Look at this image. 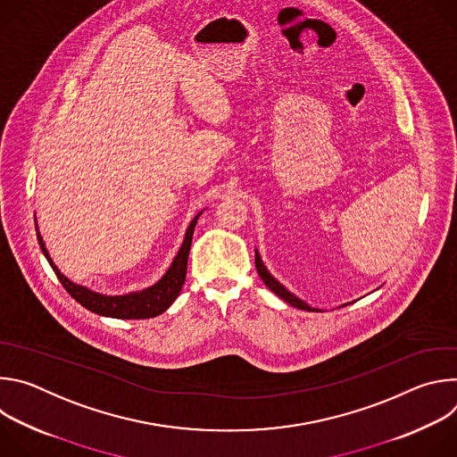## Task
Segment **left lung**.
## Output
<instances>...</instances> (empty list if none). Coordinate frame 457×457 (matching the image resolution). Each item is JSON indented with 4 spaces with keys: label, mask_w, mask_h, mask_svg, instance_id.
Instances as JSON below:
<instances>
[{
    "label": "left lung",
    "mask_w": 457,
    "mask_h": 457,
    "mask_svg": "<svg viewBox=\"0 0 457 457\" xmlns=\"http://www.w3.org/2000/svg\"><path fill=\"white\" fill-rule=\"evenodd\" d=\"M254 266H256V271H258V275H260V278L264 280V284L277 295V296H280L284 302H287V303H291L293 307H298V309H303V311H316V309H312V307H309L305 302H302L300 298H296L295 295H291L278 280H275L270 273H268V270L264 268V264H262V260H260V254H258V251H254Z\"/></svg>",
    "instance_id": "left-lung-1"
}]
</instances>
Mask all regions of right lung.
I'll use <instances>...</instances> for the list:
<instances>
[{"instance_id": "add662e5", "label": "right lung", "mask_w": 457, "mask_h": 457, "mask_svg": "<svg viewBox=\"0 0 457 457\" xmlns=\"http://www.w3.org/2000/svg\"><path fill=\"white\" fill-rule=\"evenodd\" d=\"M201 215V213H199ZM199 215L195 217L186 231V238L184 244L179 251V254L175 256L171 268L168 270V273L150 289L143 291V293H134V295H124V296H103L99 293H94L83 286L72 284L67 277L61 275V271L54 266L52 258L46 253V247L43 244V238L37 231V242L41 245L43 254L46 256V260L50 262L55 277L59 278V282L62 284V287L67 289V293L79 302L83 307H87L88 311L101 314V316H110V318H120V320H145V318H154L159 316L161 312H164L173 300L179 296L184 280H186V270H187V256H189V249H191V238H193V231H195V224H197Z\"/></svg>"}]
</instances>
